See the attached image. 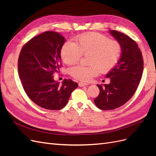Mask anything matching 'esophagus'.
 I'll list each match as a JSON object with an SVG mask.
<instances>
[{"mask_svg":"<svg viewBox=\"0 0 156 156\" xmlns=\"http://www.w3.org/2000/svg\"><path fill=\"white\" fill-rule=\"evenodd\" d=\"M88 84V83H83V82H80V83H79V87H84V86H87Z\"/></svg>","mask_w":156,"mask_h":156,"instance_id":"34e87169","label":"esophagus"}]
</instances>
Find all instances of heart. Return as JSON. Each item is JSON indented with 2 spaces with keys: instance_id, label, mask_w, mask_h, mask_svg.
Returning a JSON list of instances; mask_svg holds the SVG:
<instances>
[{
  "instance_id": "heart-1",
  "label": "heart",
  "mask_w": 156,
  "mask_h": 156,
  "mask_svg": "<svg viewBox=\"0 0 156 156\" xmlns=\"http://www.w3.org/2000/svg\"><path fill=\"white\" fill-rule=\"evenodd\" d=\"M122 46L119 41L110 40L98 33L83 34L75 38V43L66 41L60 51L63 62L68 65L77 63L82 55L88 54V66L77 65L71 68L69 73L80 81H88L100 73L109 72L119 62Z\"/></svg>"
}]
</instances>
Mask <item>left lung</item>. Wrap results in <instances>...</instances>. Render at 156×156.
<instances>
[{
    "label": "left lung",
    "mask_w": 156,
    "mask_h": 156,
    "mask_svg": "<svg viewBox=\"0 0 156 156\" xmlns=\"http://www.w3.org/2000/svg\"><path fill=\"white\" fill-rule=\"evenodd\" d=\"M109 33L120 44L122 53L119 62L105 76L110 78V83L97 84L100 94L94 101L101 110L115 109L129 101L143 72V55L136 42L119 31L111 30Z\"/></svg>",
    "instance_id": "1"
}]
</instances>
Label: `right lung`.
<instances>
[{"instance_id":"right-lung-1","label":"right lung","mask_w":156,"mask_h":156,"mask_svg":"<svg viewBox=\"0 0 156 156\" xmlns=\"http://www.w3.org/2000/svg\"><path fill=\"white\" fill-rule=\"evenodd\" d=\"M66 40L60 33L47 31L23 45L18 59V73L27 96L38 106L60 110L67 104L78 84L64 79L54 80L61 62L60 51Z\"/></svg>"}]
</instances>
